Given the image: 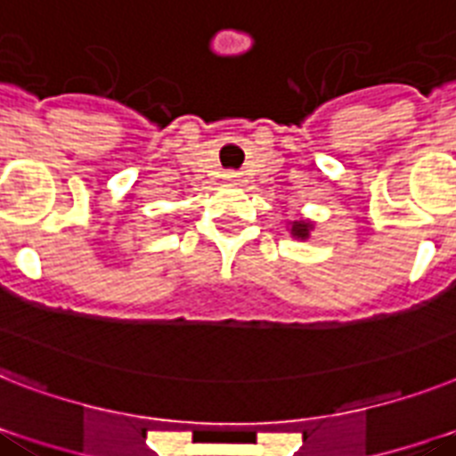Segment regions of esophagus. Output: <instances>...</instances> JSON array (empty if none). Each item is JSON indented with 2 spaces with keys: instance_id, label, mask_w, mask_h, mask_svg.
<instances>
[{
  "instance_id": "34e87169",
  "label": "esophagus",
  "mask_w": 456,
  "mask_h": 456,
  "mask_svg": "<svg viewBox=\"0 0 456 456\" xmlns=\"http://www.w3.org/2000/svg\"><path fill=\"white\" fill-rule=\"evenodd\" d=\"M224 180H227L229 184H243V177H240V173H234V170H229L227 175H224Z\"/></svg>"
}]
</instances>
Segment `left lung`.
Listing matches in <instances>:
<instances>
[{
    "mask_svg": "<svg viewBox=\"0 0 456 456\" xmlns=\"http://www.w3.org/2000/svg\"><path fill=\"white\" fill-rule=\"evenodd\" d=\"M288 224H290V227H288L290 236L297 240H306L309 236H312L314 229H316V224H314L312 220H295V222H288Z\"/></svg>",
    "mask_w": 456,
    "mask_h": 456,
    "instance_id": "1",
    "label": "left lung"
}]
</instances>
